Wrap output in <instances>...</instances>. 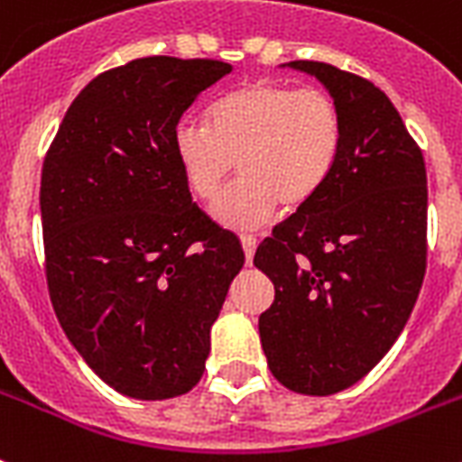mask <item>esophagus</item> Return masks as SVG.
<instances>
[{"label": "esophagus", "instance_id": "obj_1", "mask_svg": "<svg viewBox=\"0 0 462 462\" xmlns=\"http://www.w3.org/2000/svg\"><path fill=\"white\" fill-rule=\"evenodd\" d=\"M242 249H244V256H246V265H251V261H254V254H256V239L251 237V235H244Z\"/></svg>", "mask_w": 462, "mask_h": 462}]
</instances>
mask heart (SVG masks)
Listing matches in <instances>:
<instances>
[{"label":"heart","instance_id":"heart-1","mask_svg":"<svg viewBox=\"0 0 462 462\" xmlns=\"http://www.w3.org/2000/svg\"><path fill=\"white\" fill-rule=\"evenodd\" d=\"M172 149L199 199H213L230 172L242 178L213 204V218L232 230H256L275 213L296 211L318 197L337 166L341 116L322 89L254 80L211 108V123L187 116Z\"/></svg>","mask_w":462,"mask_h":462}]
</instances>
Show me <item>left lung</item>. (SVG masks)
I'll list each match as a JSON object with an SVG mask.
<instances>
[{"mask_svg": "<svg viewBox=\"0 0 462 462\" xmlns=\"http://www.w3.org/2000/svg\"><path fill=\"white\" fill-rule=\"evenodd\" d=\"M316 75L341 116L337 166L318 197L256 249L275 284L258 318L270 373L296 393L329 396L365 377L406 328L427 258V172L389 97L329 63Z\"/></svg>", "mask_w": 462, "mask_h": 462, "instance_id": "left-lung-1", "label": "left lung"}]
</instances>
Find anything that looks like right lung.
<instances>
[{
	"label": "right lung",
	"mask_w": 462,
	"mask_h": 462,
	"mask_svg": "<svg viewBox=\"0 0 462 462\" xmlns=\"http://www.w3.org/2000/svg\"><path fill=\"white\" fill-rule=\"evenodd\" d=\"M230 70L211 59L146 56L97 75L44 159L51 306L85 363L130 399L197 387L244 265L242 244L192 201L172 149L182 114Z\"/></svg>",
	"instance_id": "1"
}]
</instances>
